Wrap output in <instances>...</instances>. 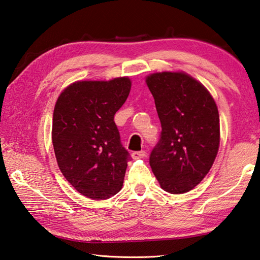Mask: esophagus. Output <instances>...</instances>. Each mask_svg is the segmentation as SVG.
Instances as JSON below:
<instances>
[{"instance_id":"34e87169","label":"esophagus","mask_w":260,"mask_h":260,"mask_svg":"<svg viewBox=\"0 0 260 260\" xmlns=\"http://www.w3.org/2000/svg\"><path fill=\"white\" fill-rule=\"evenodd\" d=\"M131 155L134 159H140V158L145 157L146 151H143V150H141V151H135V152H132Z\"/></svg>"}]
</instances>
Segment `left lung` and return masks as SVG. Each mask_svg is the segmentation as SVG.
Here are the masks:
<instances>
[{
	"label": "left lung",
	"instance_id": "obj_1",
	"mask_svg": "<svg viewBox=\"0 0 260 260\" xmlns=\"http://www.w3.org/2000/svg\"><path fill=\"white\" fill-rule=\"evenodd\" d=\"M146 82L162 129L150 153V167L166 191L188 192L216 159L220 141L216 102L203 84L183 72L153 73Z\"/></svg>",
	"mask_w": 260,
	"mask_h": 260
}]
</instances>
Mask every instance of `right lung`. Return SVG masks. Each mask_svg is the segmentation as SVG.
Segmentation results:
<instances>
[{
    "instance_id": "right-lung-1",
    "label": "right lung",
    "mask_w": 260,
    "mask_h": 260,
    "mask_svg": "<svg viewBox=\"0 0 260 260\" xmlns=\"http://www.w3.org/2000/svg\"><path fill=\"white\" fill-rule=\"evenodd\" d=\"M130 89L126 77L78 81L55 103L52 142L57 166L77 191L93 200L111 198L122 188L130 154L113 119Z\"/></svg>"
}]
</instances>
